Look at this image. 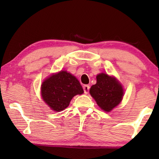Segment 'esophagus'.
Returning a JSON list of instances; mask_svg holds the SVG:
<instances>
[{"instance_id": "obj_1", "label": "esophagus", "mask_w": 159, "mask_h": 159, "mask_svg": "<svg viewBox=\"0 0 159 159\" xmlns=\"http://www.w3.org/2000/svg\"><path fill=\"white\" fill-rule=\"evenodd\" d=\"M83 90H84V93L85 94H88L89 93V90H90V87H89L88 84H84L83 85Z\"/></svg>"}]
</instances>
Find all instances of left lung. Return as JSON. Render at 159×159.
<instances>
[{
    "instance_id": "8db88e82",
    "label": "left lung",
    "mask_w": 159,
    "mask_h": 159,
    "mask_svg": "<svg viewBox=\"0 0 159 159\" xmlns=\"http://www.w3.org/2000/svg\"><path fill=\"white\" fill-rule=\"evenodd\" d=\"M97 82L90 88V93L100 108L110 112L120 103L124 96L122 85L114 77L101 73L96 77Z\"/></svg>"
}]
</instances>
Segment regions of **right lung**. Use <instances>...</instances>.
<instances>
[{
  "label": "right lung",
  "instance_id": "1",
  "mask_svg": "<svg viewBox=\"0 0 159 159\" xmlns=\"http://www.w3.org/2000/svg\"><path fill=\"white\" fill-rule=\"evenodd\" d=\"M83 93L79 80L66 71L53 74L41 85L43 100L52 110L57 112L68 107L74 96Z\"/></svg>",
  "mask_w": 159,
  "mask_h": 159
}]
</instances>
